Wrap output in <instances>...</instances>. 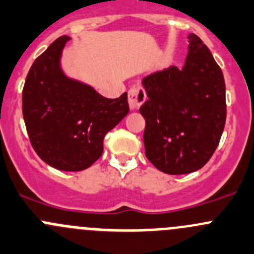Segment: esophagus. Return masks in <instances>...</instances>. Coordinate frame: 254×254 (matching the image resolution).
<instances>
[{
	"label": "esophagus",
	"instance_id": "34e87169",
	"mask_svg": "<svg viewBox=\"0 0 254 254\" xmlns=\"http://www.w3.org/2000/svg\"><path fill=\"white\" fill-rule=\"evenodd\" d=\"M145 99H146V94L141 87H132L129 90L127 103H129V108L131 110L139 109V107L145 102Z\"/></svg>",
	"mask_w": 254,
	"mask_h": 254
}]
</instances>
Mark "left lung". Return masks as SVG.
<instances>
[{"label": "left lung", "instance_id": "left-lung-1", "mask_svg": "<svg viewBox=\"0 0 254 254\" xmlns=\"http://www.w3.org/2000/svg\"><path fill=\"white\" fill-rule=\"evenodd\" d=\"M184 67L166 68L142 79L147 100L145 155L160 171H197L215 152L226 123V85L221 68L200 37L189 34Z\"/></svg>", "mask_w": 254, "mask_h": 254}]
</instances>
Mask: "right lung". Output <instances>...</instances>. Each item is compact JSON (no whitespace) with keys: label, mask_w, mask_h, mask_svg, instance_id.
<instances>
[{"label":"right lung","mask_w":254,"mask_h":254,"mask_svg":"<svg viewBox=\"0 0 254 254\" xmlns=\"http://www.w3.org/2000/svg\"><path fill=\"white\" fill-rule=\"evenodd\" d=\"M70 37L57 38L26 78L22 112L34 151L49 166L82 171L103 154V140L129 113L127 94L100 95L92 85L62 69V52Z\"/></svg>","instance_id":"1"}]
</instances>
